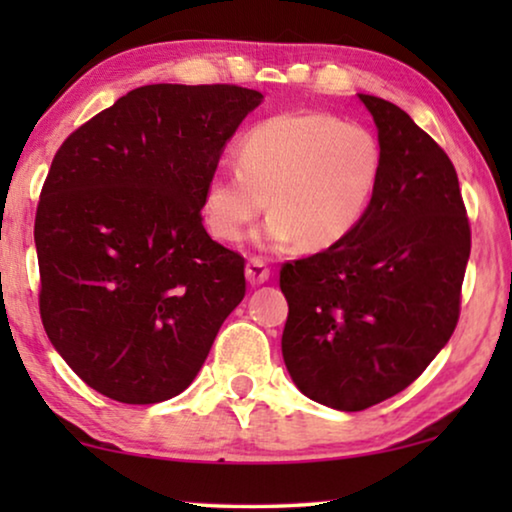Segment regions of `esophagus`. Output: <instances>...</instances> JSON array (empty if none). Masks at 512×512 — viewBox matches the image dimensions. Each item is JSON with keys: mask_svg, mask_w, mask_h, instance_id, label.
I'll list each match as a JSON object with an SVG mask.
<instances>
[{"mask_svg": "<svg viewBox=\"0 0 512 512\" xmlns=\"http://www.w3.org/2000/svg\"><path fill=\"white\" fill-rule=\"evenodd\" d=\"M247 279H249L251 286H258V284L268 282V279H270V268L261 261V258H251V261L247 263Z\"/></svg>", "mask_w": 512, "mask_h": 512, "instance_id": "34e87169", "label": "esophagus"}]
</instances>
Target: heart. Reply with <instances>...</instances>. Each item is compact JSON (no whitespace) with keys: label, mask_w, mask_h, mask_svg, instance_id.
<instances>
[{"label":"heart","mask_w":512,"mask_h":512,"mask_svg":"<svg viewBox=\"0 0 512 512\" xmlns=\"http://www.w3.org/2000/svg\"><path fill=\"white\" fill-rule=\"evenodd\" d=\"M382 165L380 139L363 123L328 111H286L244 132L237 165L207 181L202 214L216 240L240 242L268 205L272 216L258 240L324 251L366 216Z\"/></svg>","instance_id":"obj_1"}]
</instances>
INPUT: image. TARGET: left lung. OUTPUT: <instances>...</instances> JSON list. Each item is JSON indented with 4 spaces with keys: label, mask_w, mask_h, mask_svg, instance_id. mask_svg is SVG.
<instances>
[{
    "label": "left lung",
    "mask_w": 512,
    "mask_h": 512,
    "mask_svg": "<svg viewBox=\"0 0 512 512\" xmlns=\"http://www.w3.org/2000/svg\"><path fill=\"white\" fill-rule=\"evenodd\" d=\"M384 165L366 216L340 244L284 263L282 354L291 380L328 408L359 412L424 373L459 321L471 226L447 153L382 97Z\"/></svg>",
    "instance_id": "obj_1"
}]
</instances>
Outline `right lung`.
<instances>
[{
    "mask_svg": "<svg viewBox=\"0 0 512 512\" xmlns=\"http://www.w3.org/2000/svg\"><path fill=\"white\" fill-rule=\"evenodd\" d=\"M230 83H153L74 130L34 219L48 340L88 387L149 405L195 380L242 303L244 258L202 226L223 146L261 104Z\"/></svg>",
    "mask_w": 512,
    "mask_h": 512,
    "instance_id": "right-lung-1",
    "label": "right lung"
}]
</instances>
